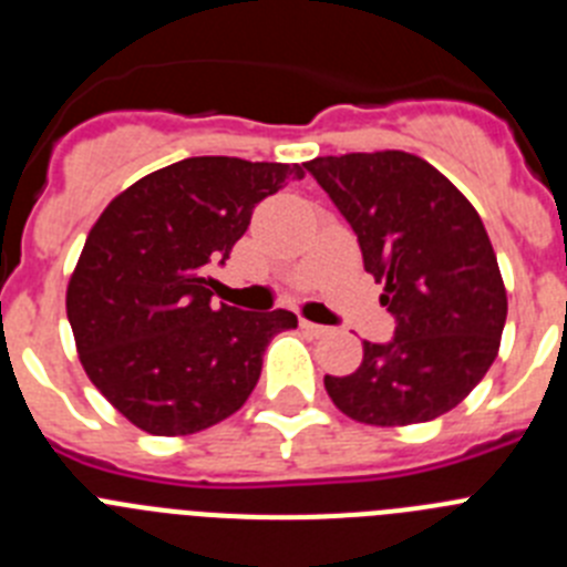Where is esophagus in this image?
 Here are the masks:
<instances>
[{"label": "esophagus", "instance_id": "obj_1", "mask_svg": "<svg viewBox=\"0 0 567 567\" xmlns=\"http://www.w3.org/2000/svg\"><path fill=\"white\" fill-rule=\"evenodd\" d=\"M300 329H307V332L315 334V338L332 332V329H329V327H323V323H312V320H300Z\"/></svg>", "mask_w": 567, "mask_h": 567}]
</instances>
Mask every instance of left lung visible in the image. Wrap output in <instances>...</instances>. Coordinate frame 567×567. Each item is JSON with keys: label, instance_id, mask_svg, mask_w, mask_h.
<instances>
[{"label": "left lung", "instance_id": "1", "mask_svg": "<svg viewBox=\"0 0 567 567\" xmlns=\"http://www.w3.org/2000/svg\"><path fill=\"white\" fill-rule=\"evenodd\" d=\"M303 167L354 229L365 272L398 327L363 363L327 374L329 398L365 425L429 423L463 403L499 352L508 298L483 218L440 169L403 150Z\"/></svg>", "mask_w": 567, "mask_h": 567}]
</instances>
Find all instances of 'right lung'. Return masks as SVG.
<instances>
[{
	"mask_svg": "<svg viewBox=\"0 0 567 567\" xmlns=\"http://www.w3.org/2000/svg\"><path fill=\"white\" fill-rule=\"evenodd\" d=\"M303 164L198 155L144 175L90 229L68 284L79 360L115 412L155 437L221 423L247 403L287 309H215L209 267L247 233L255 204Z\"/></svg>",
	"mask_w": 567,
	"mask_h": 567,
	"instance_id": "right-lung-1",
	"label": "right lung"
}]
</instances>
